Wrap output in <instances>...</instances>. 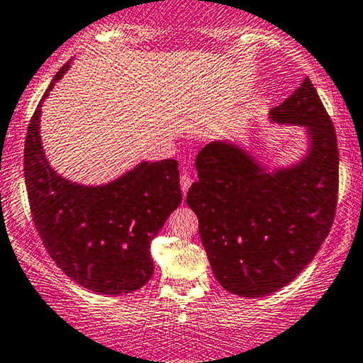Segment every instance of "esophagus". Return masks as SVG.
<instances>
[{
  "mask_svg": "<svg viewBox=\"0 0 363 363\" xmlns=\"http://www.w3.org/2000/svg\"><path fill=\"white\" fill-rule=\"evenodd\" d=\"M180 185H182V192H183V196H185L186 192H189V189H190V185H192V177H190L189 173H182V177H180Z\"/></svg>",
  "mask_w": 363,
  "mask_h": 363,
  "instance_id": "34e87169",
  "label": "esophagus"
}]
</instances>
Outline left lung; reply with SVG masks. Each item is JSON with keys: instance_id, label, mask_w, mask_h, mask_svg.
Here are the masks:
<instances>
[{"instance_id": "8db88e82", "label": "left lung", "mask_w": 363, "mask_h": 363, "mask_svg": "<svg viewBox=\"0 0 363 363\" xmlns=\"http://www.w3.org/2000/svg\"><path fill=\"white\" fill-rule=\"evenodd\" d=\"M270 121L305 128L308 149L299 161L270 169L247 147L218 140L199 152V180L186 194L214 277L242 298L292 282L315 258L336 213V131L308 77L270 111Z\"/></svg>"}]
</instances>
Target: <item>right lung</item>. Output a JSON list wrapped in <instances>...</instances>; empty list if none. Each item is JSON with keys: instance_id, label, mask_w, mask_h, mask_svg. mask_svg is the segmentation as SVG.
I'll return each mask as SVG.
<instances>
[{"instance_id": "1", "label": "right lung", "mask_w": 363, "mask_h": 363, "mask_svg": "<svg viewBox=\"0 0 363 363\" xmlns=\"http://www.w3.org/2000/svg\"><path fill=\"white\" fill-rule=\"evenodd\" d=\"M69 67L71 62L55 74L27 128L24 177L30 213L65 275L99 294H128L150 280V240L182 202L178 162L143 161L102 185L58 174L43 149L41 107Z\"/></svg>"}]
</instances>
